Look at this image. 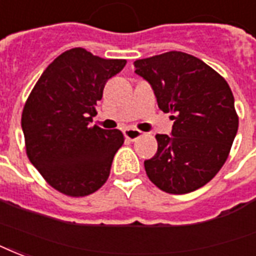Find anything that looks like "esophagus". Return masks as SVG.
Segmentation results:
<instances>
[{"label": "esophagus", "instance_id": "34e87169", "mask_svg": "<svg viewBox=\"0 0 256 256\" xmlns=\"http://www.w3.org/2000/svg\"><path fill=\"white\" fill-rule=\"evenodd\" d=\"M124 136H126V139L128 140H138L139 138H142L143 136V132L139 130H134V128H126V130H124Z\"/></svg>", "mask_w": 256, "mask_h": 256}]
</instances>
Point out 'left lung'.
<instances>
[{
    "instance_id": "8db88e82",
    "label": "left lung",
    "mask_w": 256,
    "mask_h": 256,
    "mask_svg": "<svg viewBox=\"0 0 256 256\" xmlns=\"http://www.w3.org/2000/svg\"><path fill=\"white\" fill-rule=\"evenodd\" d=\"M135 72L172 113V135H156L158 151L144 160L150 180L163 192L186 194L206 185L226 163L239 117L230 84L201 59L170 51L139 59Z\"/></svg>"
}]
</instances>
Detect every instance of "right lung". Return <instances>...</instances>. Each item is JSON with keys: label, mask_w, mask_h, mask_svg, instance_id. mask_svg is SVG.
I'll return each instance as SVG.
<instances>
[{"label": "right lung", "mask_w": 256, "mask_h": 256, "mask_svg": "<svg viewBox=\"0 0 256 256\" xmlns=\"http://www.w3.org/2000/svg\"><path fill=\"white\" fill-rule=\"evenodd\" d=\"M126 63L71 48L43 71L30 92L21 116L26 155L58 192L84 197L106 182L124 135L89 122L105 84Z\"/></svg>", "instance_id": "obj_1"}]
</instances>
